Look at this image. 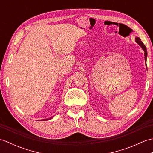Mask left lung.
I'll use <instances>...</instances> for the list:
<instances>
[{
	"mask_svg": "<svg viewBox=\"0 0 153 153\" xmlns=\"http://www.w3.org/2000/svg\"><path fill=\"white\" fill-rule=\"evenodd\" d=\"M135 41L137 42V43L139 45H140L141 47L143 48V50L145 52V63H146V61H147V48H146L145 45L143 43V42L140 39V38H139V37L135 38Z\"/></svg>",
	"mask_w": 153,
	"mask_h": 153,
	"instance_id": "obj_1",
	"label": "left lung"
}]
</instances>
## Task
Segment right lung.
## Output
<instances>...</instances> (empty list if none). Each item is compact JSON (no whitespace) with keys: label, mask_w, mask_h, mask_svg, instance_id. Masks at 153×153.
<instances>
[{"label":"right lung","mask_w":153,"mask_h":153,"mask_svg":"<svg viewBox=\"0 0 153 153\" xmlns=\"http://www.w3.org/2000/svg\"><path fill=\"white\" fill-rule=\"evenodd\" d=\"M52 118H49V119H45V120H50V119H51Z\"/></svg>","instance_id":"obj_1"}]
</instances>
